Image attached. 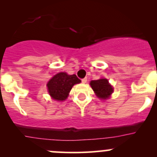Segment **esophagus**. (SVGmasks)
Instances as JSON below:
<instances>
[{"mask_svg": "<svg viewBox=\"0 0 157 157\" xmlns=\"http://www.w3.org/2000/svg\"><path fill=\"white\" fill-rule=\"evenodd\" d=\"M81 81H82V83H86V81H87V78H86V77H85V78L82 79Z\"/></svg>", "mask_w": 157, "mask_h": 157, "instance_id": "1", "label": "esophagus"}]
</instances>
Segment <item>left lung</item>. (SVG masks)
<instances>
[{"label": "left lung", "mask_w": 157, "mask_h": 157, "mask_svg": "<svg viewBox=\"0 0 157 157\" xmlns=\"http://www.w3.org/2000/svg\"><path fill=\"white\" fill-rule=\"evenodd\" d=\"M90 86L93 91L96 93V96L102 99H108L113 92V88L109 83L106 79H99L97 80H92Z\"/></svg>", "instance_id": "left-lung-1"}]
</instances>
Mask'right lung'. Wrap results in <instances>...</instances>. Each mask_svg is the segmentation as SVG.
<instances>
[{
  "instance_id": "obj_1",
  "label": "right lung",
  "mask_w": 157,
  "mask_h": 157,
  "mask_svg": "<svg viewBox=\"0 0 157 157\" xmlns=\"http://www.w3.org/2000/svg\"><path fill=\"white\" fill-rule=\"evenodd\" d=\"M81 80L75 75H68L61 72L54 76L48 81V93L53 99L58 101L65 100L71 88L76 83H80Z\"/></svg>"
}]
</instances>
